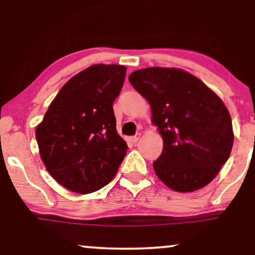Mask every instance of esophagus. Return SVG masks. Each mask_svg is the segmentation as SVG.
Returning a JSON list of instances; mask_svg holds the SVG:
<instances>
[{
	"instance_id": "esophagus-1",
	"label": "esophagus",
	"mask_w": 255,
	"mask_h": 255,
	"mask_svg": "<svg viewBox=\"0 0 255 255\" xmlns=\"http://www.w3.org/2000/svg\"><path fill=\"white\" fill-rule=\"evenodd\" d=\"M140 137H141V134H140V133H136L135 135H134V136H130V137H129V140H130L131 142H136L137 140L140 139Z\"/></svg>"
}]
</instances>
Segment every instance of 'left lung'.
<instances>
[{"instance_id":"8db88e82","label":"left lung","mask_w":255,"mask_h":255,"mask_svg":"<svg viewBox=\"0 0 255 255\" xmlns=\"http://www.w3.org/2000/svg\"><path fill=\"white\" fill-rule=\"evenodd\" d=\"M150 103L152 124L163 137L156 175L176 192H194L217 176L230 156L234 131L223 101L191 73L150 67L129 75Z\"/></svg>"}]
</instances>
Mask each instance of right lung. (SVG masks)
<instances>
[{"mask_svg": "<svg viewBox=\"0 0 255 255\" xmlns=\"http://www.w3.org/2000/svg\"><path fill=\"white\" fill-rule=\"evenodd\" d=\"M121 64H93L69 79L49 105L36 137L46 170L64 188L89 194L113 180L127 152L113 103L126 77Z\"/></svg>", "mask_w": 255, "mask_h": 255, "instance_id": "1", "label": "right lung"}]
</instances>
